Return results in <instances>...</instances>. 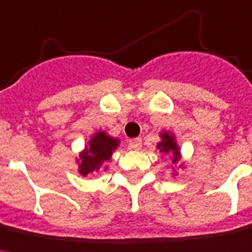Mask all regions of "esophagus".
Here are the masks:
<instances>
[{
    "mask_svg": "<svg viewBox=\"0 0 252 252\" xmlns=\"http://www.w3.org/2000/svg\"><path fill=\"white\" fill-rule=\"evenodd\" d=\"M129 145L131 149L138 151V149H141V147H143V140H141V138H133V140H130L129 141Z\"/></svg>",
    "mask_w": 252,
    "mask_h": 252,
    "instance_id": "esophagus-1",
    "label": "esophagus"
}]
</instances>
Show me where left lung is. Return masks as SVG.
Segmentation results:
<instances>
[{"mask_svg": "<svg viewBox=\"0 0 252 252\" xmlns=\"http://www.w3.org/2000/svg\"><path fill=\"white\" fill-rule=\"evenodd\" d=\"M160 138L162 140L156 144V148L164 155H169L171 158L173 164H177L178 160L181 159V152H180V147L176 141V136L173 133H169V131H163V133H160ZM174 174H177L176 171H174Z\"/></svg>", "mask_w": 252, "mask_h": 252, "instance_id": "obj_1", "label": "left lung"}]
</instances>
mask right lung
<instances>
[{
  "instance_id": "right-lung-1",
  "label": "right lung",
  "mask_w": 252,
  "mask_h": 252,
  "mask_svg": "<svg viewBox=\"0 0 252 252\" xmlns=\"http://www.w3.org/2000/svg\"><path fill=\"white\" fill-rule=\"evenodd\" d=\"M118 147H119L118 138L111 137L105 131L94 133L88 145L79 154V159H76L79 174L85 177L100 171L104 167V164L111 160V156Z\"/></svg>"
}]
</instances>
